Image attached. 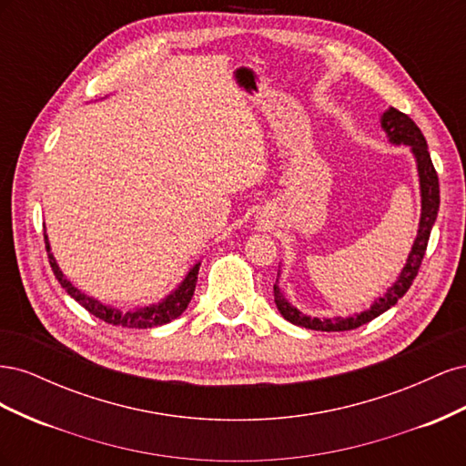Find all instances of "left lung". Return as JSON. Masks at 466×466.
I'll list each match as a JSON object with an SVG mask.
<instances>
[{
	"mask_svg": "<svg viewBox=\"0 0 466 466\" xmlns=\"http://www.w3.org/2000/svg\"><path fill=\"white\" fill-rule=\"evenodd\" d=\"M380 124H383V128L389 134L390 142L410 146L416 155V161H418L420 188H421V218H420V229H418V237L414 241L410 257H408V262L404 266V270L400 272L399 279L394 281L392 288L387 289L383 298H379V301H375L371 305L370 311H363L361 315L350 317V319L319 320V319L307 317V315L299 313L295 307H291L286 301L284 295L279 293L278 286H274V301H276L278 311L291 324H299V327L311 329V330H324V332L354 330V329L361 327V324L373 320L380 313H385L387 309H390L408 289H410L414 278L418 276L421 260H424L426 248H428L430 233H431V228H433L435 218H437V209H440V178H437V171L431 163L426 137L420 132V128L410 116L390 106L383 115V118H380Z\"/></svg>",
	"mask_w": 466,
	"mask_h": 466,
	"instance_id": "obj_1",
	"label": "left lung"
}]
</instances>
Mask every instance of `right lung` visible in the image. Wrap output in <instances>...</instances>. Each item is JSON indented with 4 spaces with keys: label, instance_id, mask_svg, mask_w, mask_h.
<instances>
[{
    "label": "right lung",
    "instance_id": "1",
    "mask_svg": "<svg viewBox=\"0 0 466 466\" xmlns=\"http://www.w3.org/2000/svg\"><path fill=\"white\" fill-rule=\"evenodd\" d=\"M45 243H46V252H48L52 272H54L56 279L60 281V286L67 291V295H72V298L81 307H86L91 315H95L96 319H101L108 324H115V327L151 329V327H161V324L175 320L188 307L192 295H194V289H196V279H198V264H196L192 270L188 272V276L185 278V281H182V284L178 286V289L168 295V298L163 303L151 305V307H146V309H137V311H132V313H120L118 309H112V307L98 303L96 299L87 298L86 293H81L77 288L69 284L66 276L60 272V268H58V264H56L54 257L50 255V247H48L46 237H45Z\"/></svg>",
    "mask_w": 466,
    "mask_h": 466
}]
</instances>
